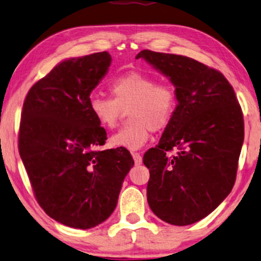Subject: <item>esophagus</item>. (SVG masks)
I'll use <instances>...</instances> for the list:
<instances>
[{
	"label": "esophagus",
	"instance_id": "34e87169",
	"mask_svg": "<svg viewBox=\"0 0 261 261\" xmlns=\"http://www.w3.org/2000/svg\"><path fill=\"white\" fill-rule=\"evenodd\" d=\"M132 156H133V159H134L135 165H140V164H141V162H142V156L140 155V153L133 152V153H132Z\"/></svg>",
	"mask_w": 261,
	"mask_h": 261
}]
</instances>
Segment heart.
<instances>
[{"mask_svg":"<svg viewBox=\"0 0 261 261\" xmlns=\"http://www.w3.org/2000/svg\"><path fill=\"white\" fill-rule=\"evenodd\" d=\"M112 97L93 95L89 111L106 129H115L128 112L130 123L111 138V145L139 149L148 141L150 132H161L169 126L177 107L175 89L158 82L150 75L128 71L109 85Z\"/></svg>","mask_w":261,"mask_h":261,"instance_id":"b5f03b06","label":"heart"}]
</instances>
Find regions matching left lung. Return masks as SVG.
Wrapping results in <instances>:
<instances>
[{
  "label": "left lung",
  "mask_w": 261,
  "mask_h": 261,
  "mask_svg": "<svg viewBox=\"0 0 261 261\" xmlns=\"http://www.w3.org/2000/svg\"><path fill=\"white\" fill-rule=\"evenodd\" d=\"M137 59L169 77L177 96L174 118L143 155L148 205L168 224H194L212 213L236 182L244 142L241 107L231 84L214 68L148 49Z\"/></svg>",
  "instance_id": "8db88e82"
}]
</instances>
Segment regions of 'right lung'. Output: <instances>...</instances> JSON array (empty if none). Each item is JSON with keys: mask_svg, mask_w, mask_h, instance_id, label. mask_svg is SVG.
I'll use <instances>...</instances> for the list:
<instances>
[{"mask_svg": "<svg viewBox=\"0 0 261 261\" xmlns=\"http://www.w3.org/2000/svg\"><path fill=\"white\" fill-rule=\"evenodd\" d=\"M107 51L59 63L25 96L18 152L44 212L73 228L101 224L115 210L129 150L101 149L103 127L89 111V95L107 74Z\"/></svg>", "mask_w": 261, "mask_h": 261, "instance_id": "right-lung-1", "label": "right lung"}]
</instances>
